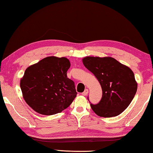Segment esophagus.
Returning <instances> with one entry per match:
<instances>
[{
	"label": "esophagus",
	"mask_w": 153,
	"mask_h": 153,
	"mask_svg": "<svg viewBox=\"0 0 153 153\" xmlns=\"http://www.w3.org/2000/svg\"><path fill=\"white\" fill-rule=\"evenodd\" d=\"M88 94V89H85V90H84V92L82 93V94L83 95V96H86Z\"/></svg>",
	"instance_id": "34e87169"
}]
</instances>
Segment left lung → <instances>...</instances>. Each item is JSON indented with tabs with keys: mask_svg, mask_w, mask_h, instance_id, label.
Returning a JSON list of instances; mask_svg holds the SVG:
<instances>
[{
	"mask_svg": "<svg viewBox=\"0 0 153 153\" xmlns=\"http://www.w3.org/2000/svg\"><path fill=\"white\" fill-rule=\"evenodd\" d=\"M83 63L102 88L101 101L95 105L90 103L93 111L103 117H116L124 111L137 90L131 69L112 57L87 56L83 59Z\"/></svg>",
	"mask_w": 153,
	"mask_h": 153,
	"instance_id": "8db88e82",
	"label": "left lung"
}]
</instances>
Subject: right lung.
Here are the masks:
<instances>
[{
    "label": "right lung",
    "instance_id": "obj_1",
    "mask_svg": "<svg viewBox=\"0 0 153 153\" xmlns=\"http://www.w3.org/2000/svg\"><path fill=\"white\" fill-rule=\"evenodd\" d=\"M70 61L48 56L25 70L20 86L25 102L34 111L52 115L66 109L77 92L74 82L68 78Z\"/></svg>",
    "mask_w": 153,
    "mask_h": 153
}]
</instances>
